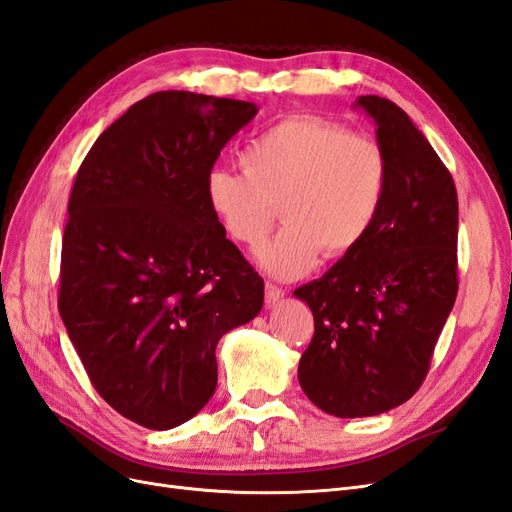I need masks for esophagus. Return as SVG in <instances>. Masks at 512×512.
Returning a JSON list of instances; mask_svg holds the SVG:
<instances>
[{
    "label": "esophagus",
    "mask_w": 512,
    "mask_h": 512,
    "mask_svg": "<svg viewBox=\"0 0 512 512\" xmlns=\"http://www.w3.org/2000/svg\"><path fill=\"white\" fill-rule=\"evenodd\" d=\"M282 297H284V288H280V286H275V284L267 282V286H265V301H267V305L280 303V299H282Z\"/></svg>",
    "instance_id": "1"
}]
</instances>
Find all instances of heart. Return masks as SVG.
<instances>
[{
  "label": "heart",
  "mask_w": 512,
  "mask_h": 512,
  "mask_svg": "<svg viewBox=\"0 0 512 512\" xmlns=\"http://www.w3.org/2000/svg\"><path fill=\"white\" fill-rule=\"evenodd\" d=\"M241 166L209 170V207L252 252L267 241L280 207L286 226L260 254L262 267L280 277L303 275L318 254L356 250L389 185V160L376 141L318 117L275 123L243 149Z\"/></svg>",
  "instance_id": "b5f03b06"
}]
</instances>
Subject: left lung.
Returning a JSON list of instances; mask_svg holds the SVG:
<instances>
[{"label":"left lung","instance_id":"8db88e82","mask_svg":"<svg viewBox=\"0 0 512 512\" xmlns=\"http://www.w3.org/2000/svg\"><path fill=\"white\" fill-rule=\"evenodd\" d=\"M354 106L376 121L389 160L384 203L356 250L294 290L314 314L301 389L339 418L389 412L418 391L459 288L451 173L395 102Z\"/></svg>","mask_w":512,"mask_h":512}]
</instances>
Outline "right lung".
I'll return each instance as SVG.
<instances>
[{
	"instance_id": "1",
	"label": "right lung",
	"mask_w": 512,
	"mask_h": 512,
	"mask_svg": "<svg viewBox=\"0 0 512 512\" xmlns=\"http://www.w3.org/2000/svg\"><path fill=\"white\" fill-rule=\"evenodd\" d=\"M256 113L252 102L158 91L108 126L76 173L59 316L100 397L147 429L205 408L215 346L265 299L205 192L220 151Z\"/></svg>"
}]
</instances>
